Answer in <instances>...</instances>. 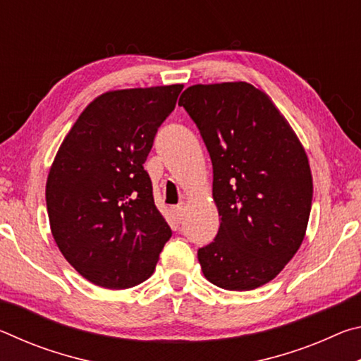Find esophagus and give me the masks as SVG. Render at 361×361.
Returning <instances> with one entry per match:
<instances>
[{
	"label": "esophagus",
	"mask_w": 361,
	"mask_h": 361,
	"mask_svg": "<svg viewBox=\"0 0 361 361\" xmlns=\"http://www.w3.org/2000/svg\"><path fill=\"white\" fill-rule=\"evenodd\" d=\"M183 210H185V205H183V204L172 207V213H173L176 221H181V219H183Z\"/></svg>",
	"instance_id": "obj_1"
}]
</instances>
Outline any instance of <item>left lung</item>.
<instances>
[{
    "instance_id": "obj_1",
    "label": "left lung",
    "mask_w": 361,
    "mask_h": 361,
    "mask_svg": "<svg viewBox=\"0 0 361 361\" xmlns=\"http://www.w3.org/2000/svg\"><path fill=\"white\" fill-rule=\"evenodd\" d=\"M178 105L210 152L221 216L199 248L205 279L248 291L279 276L301 247L312 207V173L301 142L269 97L248 82L195 84Z\"/></svg>"
}]
</instances>
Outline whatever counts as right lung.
<instances>
[{
	"label": "right lung",
	"instance_id": "1",
	"mask_svg": "<svg viewBox=\"0 0 361 361\" xmlns=\"http://www.w3.org/2000/svg\"><path fill=\"white\" fill-rule=\"evenodd\" d=\"M181 89L172 84L102 94L54 159L46 183L54 240L94 285L126 290L145 282L172 237L143 164Z\"/></svg>",
	"mask_w": 361,
	"mask_h": 361
}]
</instances>
